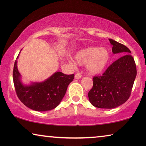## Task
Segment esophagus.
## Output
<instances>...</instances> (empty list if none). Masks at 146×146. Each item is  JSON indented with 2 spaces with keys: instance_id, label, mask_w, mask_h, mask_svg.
Here are the masks:
<instances>
[{
  "instance_id": "obj_1",
  "label": "esophagus",
  "mask_w": 146,
  "mask_h": 146,
  "mask_svg": "<svg viewBox=\"0 0 146 146\" xmlns=\"http://www.w3.org/2000/svg\"><path fill=\"white\" fill-rule=\"evenodd\" d=\"M81 77H82V75H81L80 73H77L75 74V79H80V78H81Z\"/></svg>"
}]
</instances>
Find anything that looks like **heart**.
I'll return each instance as SVG.
<instances>
[{"label":"heart","instance_id":"1","mask_svg":"<svg viewBox=\"0 0 146 146\" xmlns=\"http://www.w3.org/2000/svg\"><path fill=\"white\" fill-rule=\"evenodd\" d=\"M110 53L108 49L99 47H90L82 49L76 54L75 60L81 65L86 64L88 72L91 75H98L106 70L110 62Z\"/></svg>","mask_w":146,"mask_h":146}]
</instances>
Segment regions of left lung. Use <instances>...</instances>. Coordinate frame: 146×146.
I'll use <instances>...</instances> for the list:
<instances>
[{
	"instance_id": "obj_1",
	"label": "left lung",
	"mask_w": 146,
	"mask_h": 146,
	"mask_svg": "<svg viewBox=\"0 0 146 146\" xmlns=\"http://www.w3.org/2000/svg\"><path fill=\"white\" fill-rule=\"evenodd\" d=\"M109 40L113 53L123 55L111 64L102 75L93 78L88 97L91 104L98 108H115L126 102L137 76L135 62L129 48L113 39Z\"/></svg>"
}]
</instances>
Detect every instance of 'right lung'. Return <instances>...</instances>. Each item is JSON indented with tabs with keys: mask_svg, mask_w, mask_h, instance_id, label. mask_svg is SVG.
Returning a JSON list of instances; mask_svg holds the SVG:
<instances>
[{
	"mask_svg": "<svg viewBox=\"0 0 146 146\" xmlns=\"http://www.w3.org/2000/svg\"><path fill=\"white\" fill-rule=\"evenodd\" d=\"M17 64L16 60L13 78L17 97L27 107L36 111H49L58 106L75 76L74 74L66 75L58 71L44 82H34L26 86L21 82Z\"/></svg>",
	"mask_w": 146,
	"mask_h": 146,
	"instance_id": "1",
	"label": "right lung"
}]
</instances>
